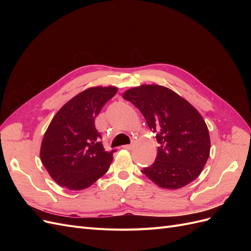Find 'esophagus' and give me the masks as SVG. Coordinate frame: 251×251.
Masks as SVG:
<instances>
[{
	"mask_svg": "<svg viewBox=\"0 0 251 251\" xmlns=\"http://www.w3.org/2000/svg\"><path fill=\"white\" fill-rule=\"evenodd\" d=\"M124 148L126 150H132L134 148V144H126V146H124Z\"/></svg>",
	"mask_w": 251,
	"mask_h": 251,
	"instance_id": "1",
	"label": "esophagus"
}]
</instances>
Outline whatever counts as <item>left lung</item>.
Wrapping results in <instances>:
<instances>
[{
  "label": "left lung",
  "instance_id": "8db88e82",
  "mask_svg": "<svg viewBox=\"0 0 251 251\" xmlns=\"http://www.w3.org/2000/svg\"><path fill=\"white\" fill-rule=\"evenodd\" d=\"M126 100L137 108L160 147L155 162L142 173L155 184L178 189L203 171L210 153V138L201 114L183 97L159 85L126 90Z\"/></svg>",
  "mask_w": 251,
  "mask_h": 251
}]
</instances>
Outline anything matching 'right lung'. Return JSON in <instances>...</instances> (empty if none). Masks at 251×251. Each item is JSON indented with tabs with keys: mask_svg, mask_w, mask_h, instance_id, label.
Returning <instances> with one entry per match:
<instances>
[{
	"mask_svg": "<svg viewBox=\"0 0 251 251\" xmlns=\"http://www.w3.org/2000/svg\"><path fill=\"white\" fill-rule=\"evenodd\" d=\"M117 88L91 87L66 102L44 134L40 157L50 177L70 191L88 188L108 172L113 151H105L94 119Z\"/></svg>",
	"mask_w": 251,
	"mask_h": 251,
	"instance_id": "obj_1",
	"label": "right lung"
}]
</instances>
